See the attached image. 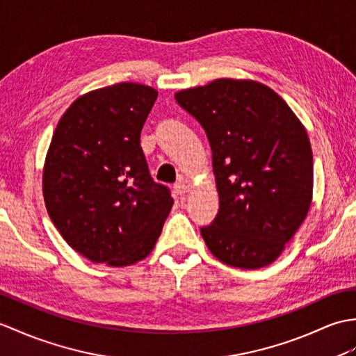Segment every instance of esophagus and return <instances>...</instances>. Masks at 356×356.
Listing matches in <instances>:
<instances>
[{"mask_svg":"<svg viewBox=\"0 0 356 356\" xmlns=\"http://www.w3.org/2000/svg\"><path fill=\"white\" fill-rule=\"evenodd\" d=\"M175 189H176V193L177 194H180V195H184L186 191H188V185L185 184V181H177V184L175 185Z\"/></svg>","mask_w":356,"mask_h":356,"instance_id":"obj_1","label":"esophagus"}]
</instances>
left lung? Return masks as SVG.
<instances>
[{"label": "left lung", "mask_w": 356, "mask_h": 356, "mask_svg": "<svg viewBox=\"0 0 356 356\" xmlns=\"http://www.w3.org/2000/svg\"><path fill=\"white\" fill-rule=\"evenodd\" d=\"M175 98L202 124L212 150L220 209L200 229L206 245L230 267L268 266L312 200V150L303 124L275 90L252 80L218 79Z\"/></svg>", "instance_id": "8db88e82"}]
</instances>
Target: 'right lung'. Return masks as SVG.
Returning a JSON list of instances; mask_svg holds the SVG:
<instances>
[{"instance_id": "add662e5", "label": "right lung", "mask_w": 356, "mask_h": 356, "mask_svg": "<svg viewBox=\"0 0 356 356\" xmlns=\"http://www.w3.org/2000/svg\"><path fill=\"white\" fill-rule=\"evenodd\" d=\"M156 98L153 88L124 81L81 95L57 122L42 176L45 206L65 241L92 262L144 259L175 203L140 148Z\"/></svg>"}]
</instances>
